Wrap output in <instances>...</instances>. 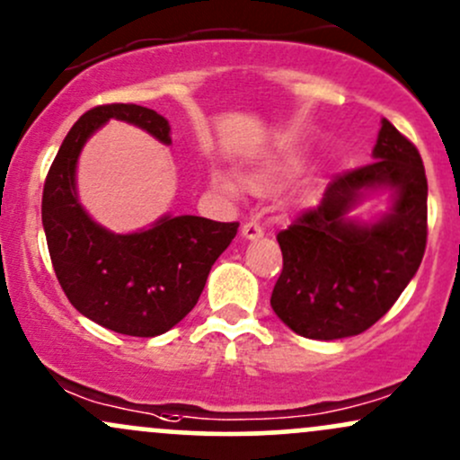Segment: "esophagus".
<instances>
[{
  "label": "esophagus",
  "instance_id": "esophagus-1",
  "mask_svg": "<svg viewBox=\"0 0 460 460\" xmlns=\"http://www.w3.org/2000/svg\"><path fill=\"white\" fill-rule=\"evenodd\" d=\"M264 234V231H261V226L257 225V222H246V225H242V235H244L246 240H255V238H260V235Z\"/></svg>",
  "mask_w": 460,
  "mask_h": 460
}]
</instances>
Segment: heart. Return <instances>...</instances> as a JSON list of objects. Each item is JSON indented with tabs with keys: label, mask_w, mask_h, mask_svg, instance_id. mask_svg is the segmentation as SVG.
Instances as JSON below:
<instances>
[{
	"label": "heart",
	"mask_w": 460,
	"mask_h": 460,
	"mask_svg": "<svg viewBox=\"0 0 460 460\" xmlns=\"http://www.w3.org/2000/svg\"><path fill=\"white\" fill-rule=\"evenodd\" d=\"M246 185H249L253 191H264L272 185V174L270 172H255L251 176H246ZM218 188L225 191H231V185L225 183V181H218Z\"/></svg>",
	"instance_id": "1"
}]
</instances>
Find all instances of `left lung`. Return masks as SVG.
<instances>
[{
	"instance_id": "8db88e82",
	"label": "left lung",
	"mask_w": 460,
	"mask_h": 460,
	"mask_svg": "<svg viewBox=\"0 0 460 460\" xmlns=\"http://www.w3.org/2000/svg\"><path fill=\"white\" fill-rule=\"evenodd\" d=\"M373 156L336 174L321 203L277 234L284 269L270 305L299 336L336 341L367 332L400 299L426 253L428 179L417 146L382 119ZM373 187L396 190L392 214L376 226L347 221Z\"/></svg>"
}]
</instances>
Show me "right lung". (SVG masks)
<instances>
[{
    "label": "right lung",
    "instance_id": "right-lung-1",
    "mask_svg": "<svg viewBox=\"0 0 460 460\" xmlns=\"http://www.w3.org/2000/svg\"><path fill=\"white\" fill-rule=\"evenodd\" d=\"M111 118L170 144V124L139 104H100L72 126L43 185V229L63 292L80 314L126 336H159L196 305L207 275L240 222L200 216L161 218L139 234L115 235L84 214L75 196V161Z\"/></svg>",
    "mask_w": 460,
    "mask_h": 460
}]
</instances>
